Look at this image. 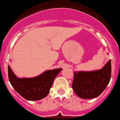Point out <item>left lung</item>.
Masks as SVG:
<instances>
[{
    "label": "left lung",
    "instance_id": "8db88e82",
    "mask_svg": "<svg viewBox=\"0 0 120 120\" xmlns=\"http://www.w3.org/2000/svg\"><path fill=\"white\" fill-rule=\"evenodd\" d=\"M111 77V61L102 69L90 72H74L72 88L79 97L90 99L99 96L105 90Z\"/></svg>",
    "mask_w": 120,
    "mask_h": 120
}]
</instances>
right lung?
<instances>
[{
	"mask_svg": "<svg viewBox=\"0 0 120 120\" xmlns=\"http://www.w3.org/2000/svg\"><path fill=\"white\" fill-rule=\"evenodd\" d=\"M61 70L45 71L37 77L20 79L8 66V77L11 85L23 98L31 101L39 100L48 95L53 80Z\"/></svg>",
	"mask_w": 120,
	"mask_h": 120,
	"instance_id": "1",
	"label": "right lung"
}]
</instances>
